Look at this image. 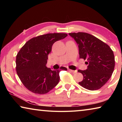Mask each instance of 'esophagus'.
I'll return each instance as SVG.
<instances>
[{"mask_svg": "<svg viewBox=\"0 0 122 122\" xmlns=\"http://www.w3.org/2000/svg\"><path fill=\"white\" fill-rule=\"evenodd\" d=\"M68 70H69V71H70L73 73H77V71H73V70H71V69H68Z\"/></svg>", "mask_w": 122, "mask_h": 122, "instance_id": "34e87169", "label": "esophagus"}]
</instances>
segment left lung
<instances>
[{
	"mask_svg": "<svg viewBox=\"0 0 122 122\" xmlns=\"http://www.w3.org/2000/svg\"><path fill=\"white\" fill-rule=\"evenodd\" d=\"M69 35L77 43L80 58L86 60L87 69L78 70L83 79L79 83L89 90L100 89L110 79L115 68L113 51L108 45L90 34L71 33Z\"/></svg>",
	"mask_w": 122,
	"mask_h": 122,
	"instance_id": "1",
	"label": "left lung"
}]
</instances>
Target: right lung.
Here are the masks:
<instances>
[{
  "mask_svg": "<svg viewBox=\"0 0 122 122\" xmlns=\"http://www.w3.org/2000/svg\"><path fill=\"white\" fill-rule=\"evenodd\" d=\"M66 33H49L28 41L17 54L16 71L24 86L35 94H45L58 84L59 69L46 67L49 54L55 42L65 38ZM61 69L67 71L65 67Z\"/></svg>",
  "mask_w": 122,
  "mask_h": 122,
  "instance_id": "obj_1",
  "label": "right lung"
}]
</instances>
